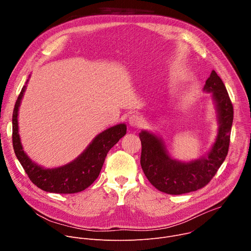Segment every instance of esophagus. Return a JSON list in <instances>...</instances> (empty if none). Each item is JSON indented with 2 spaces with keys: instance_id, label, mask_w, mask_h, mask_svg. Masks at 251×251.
<instances>
[{
  "instance_id": "obj_1",
  "label": "esophagus",
  "mask_w": 251,
  "mask_h": 251,
  "mask_svg": "<svg viewBox=\"0 0 251 251\" xmlns=\"http://www.w3.org/2000/svg\"><path fill=\"white\" fill-rule=\"evenodd\" d=\"M128 121L130 126L133 128H140L143 125V119L138 115H132Z\"/></svg>"
}]
</instances>
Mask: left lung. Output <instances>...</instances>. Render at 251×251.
<instances>
[{
    "label": "left lung",
    "instance_id": "8db88e82",
    "mask_svg": "<svg viewBox=\"0 0 251 251\" xmlns=\"http://www.w3.org/2000/svg\"><path fill=\"white\" fill-rule=\"evenodd\" d=\"M203 91L211 92L220 125L216 142L205 157L189 163L176 161L169 156L160 137L148 131L139 133L142 170L160 192L182 195L200 190L210 182L226 160L233 120L232 103L223 80L214 70L206 79Z\"/></svg>",
    "mask_w": 251,
    "mask_h": 251
}]
</instances>
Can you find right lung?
I'll list each match as a JSON object with an SVG mask.
<instances>
[{
  "label": "right lung",
  "instance_id": "right-lung-1",
  "mask_svg": "<svg viewBox=\"0 0 251 251\" xmlns=\"http://www.w3.org/2000/svg\"><path fill=\"white\" fill-rule=\"evenodd\" d=\"M27 81L28 79L25 84ZM25 90V85L22 88L13 112V146L29 180L38 188L49 193L75 194L84 191L98 177L107 153L126 134V125L118 124L98 134L75 161L58 168H44L26 156L19 135L18 112Z\"/></svg>",
  "mask_w": 251,
  "mask_h": 251
}]
</instances>
